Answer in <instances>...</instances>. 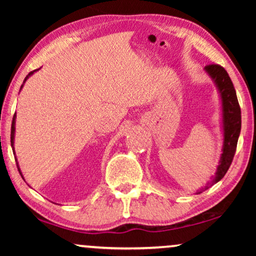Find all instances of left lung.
I'll return each instance as SVG.
<instances>
[{"mask_svg": "<svg viewBox=\"0 0 256 256\" xmlns=\"http://www.w3.org/2000/svg\"><path fill=\"white\" fill-rule=\"evenodd\" d=\"M205 71L216 82L220 93L222 104V127L224 146L219 166L216 168V176L210 184H214L225 176L232 164L234 154L236 150L238 138L241 130V110L238 102L236 90L226 70L218 64H210ZM208 188V186H206ZM200 194V192H199Z\"/></svg>", "mask_w": 256, "mask_h": 256, "instance_id": "obj_1", "label": "left lung"}]
</instances>
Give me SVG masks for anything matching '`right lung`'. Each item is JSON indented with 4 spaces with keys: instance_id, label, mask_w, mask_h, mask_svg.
<instances>
[{
    "instance_id": "1",
    "label": "right lung",
    "mask_w": 256,
    "mask_h": 256,
    "mask_svg": "<svg viewBox=\"0 0 256 256\" xmlns=\"http://www.w3.org/2000/svg\"><path fill=\"white\" fill-rule=\"evenodd\" d=\"M36 71H38V70H34V71H31V72L29 73V74H28V76H26V79H24V82H26V79L29 78V76H30L31 74H34V72H36ZM22 87H23V85L20 86V88H22ZM15 118H16V114L14 115V118H12V135H10V140H12V152H15V150H14V138H15ZM17 169H18L20 176H22V178H23V174H22V172H20V168H18V163H17Z\"/></svg>"
}]
</instances>
